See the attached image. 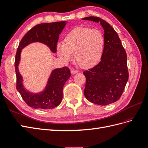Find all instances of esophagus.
<instances>
[{
    "label": "esophagus",
    "mask_w": 148,
    "mask_h": 148,
    "mask_svg": "<svg viewBox=\"0 0 148 148\" xmlns=\"http://www.w3.org/2000/svg\"><path fill=\"white\" fill-rule=\"evenodd\" d=\"M71 73L72 74H76L78 73V71H76V70H74V69H72L71 71Z\"/></svg>",
    "instance_id": "1"
}]
</instances>
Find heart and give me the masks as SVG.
Segmentation results:
<instances>
[{
  "label": "heart",
  "mask_w": 148,
  "mask_h": 148,
  "mask_svg": "<svg viewBox=\"0 0 148 148\" xmlns=\"http://www.w3.org/2000/svg\"><path fill=\"white\" fill-rule=\"evenodd\" d=\"M104 38L99 30L79 27L72 30L64 38L63 44L57 45V54L68 62L74 53V59L79 66L88 68L101 60L103 54Z\"/></svg>",
  "instance_id": "obj_1"
}]
</instances>
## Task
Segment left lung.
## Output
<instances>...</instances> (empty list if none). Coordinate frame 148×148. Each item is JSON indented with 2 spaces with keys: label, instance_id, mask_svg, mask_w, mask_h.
I'll return each mask as SVG.
<instances>
[{
  "label": "left lung",
  "instance_id": "left-lung-1",
  "mask_svg": "<svg viewBox=\"0 0 148 148\" xmlns=\"http://www.w3.org/2000/svg\"><path fill=\"white\" fill-rule=\"evenodd\" d=\"M82 19L100 22L104 31V46L101 61L83 72L86 78L84 96L94 104L108 105L119 99L127 82L126 52L117 33L106 21L93 16Z\"/></svg>",
  "mask_w": 148,
  "mask_h": 148
}]
</instances>
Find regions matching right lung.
Wrapping results in <instances>:
<instances>
[{
    "label": "right lung",
    "mask_w": 148,
    "mask_h": 148,
    "mask_svg": "<svg viewBox=\"0 0 148 148\" xmlns=\"http://www.w3.org/2000/svg\"><path fill=\"white\" fill-rule=\"evenodd\" d=\"M66 24V22L64 21L38 24L25 34L18 46L15 59L16 89L26 104L32 108L51 109L59 106L62 99L63 87L71 76V71L67 67L54 69L43 92L36 94L30 93L22 85V78L18 69L21 50L29 44L40 42L47 45L53 52L56 53L59 34Z\"/></svg>",
    "instance_id": "add662e5"
}]
</instances>
